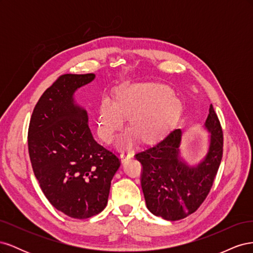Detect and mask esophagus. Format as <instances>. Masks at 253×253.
<instances>
[{
    "instance_id": "34e87169",
    "label": "esophagus",
    "mask_w": 253,
    "mask_h": 253,
    "mask_svg": "<svg viewBox=\"0 0 253 253\" xmlns=\"http://www.w3.org/2000/svg\"><path fill=\"white\" fill-rule=\"evenodd\" d=\"M120 157H121L122 163H124V162H126V160H127V159H129L131 157H133V153L129 152V151H122V152L120 153Z\"/></svg>"
}]
</instances>
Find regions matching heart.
Masks as SVG:
<instances>
[{
  "label": "heart",
  "instance_id": "1",
  "mask_svg": "<svg viewBox=\"0 0 253 253\" xmlns=\"http://www.w3.org/2000/svg\"><path fill=\"white\" fill-rule=\"evenodd\" d=\"M181 111L180 99L166 84H132L117 91L116 101L109 97L101 99L97 112L98 134L111 142L129 116L133 131L124 136L122 142L131 144L138 136L145 142L156 141L174 126Z\"/></svg>",
  "mask_w": 253,
  "mask_h": 253
}]
</instances>
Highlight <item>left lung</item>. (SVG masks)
<instances>
[{"label":"left lung","instance_id":"obj_1","mask_svg":"<svg viewBox=\"0 0 253 253\" xmlns=\"http://www.w3.org/2000/svg\"><path fill=\"white\" fill-rule=\"evenodd\" d=\"M205 126L210 132L209 151L197 167L179 158L180 128L152 147L135 154L141 164L140 182L148 209L167 220H178L194 213L208 196L223 157L224 137L212 104Z\"/></svg>","mask_w":253,"mask_h":253}]
</instances>
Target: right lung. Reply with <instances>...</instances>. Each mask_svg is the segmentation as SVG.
<instances>
[{
    "instance_id": "right-lung-1",
    "label": "right lung",
    "mask_w": 253,
    "mask_h": 253,
    "mask_svg": "<svg viewBox=\"0 0 253 253\" xmlns=\"http://www.w3.org/2000/svg\"><path fill=\"white\" fill-rule=\"evenodd\" d=\"M94 74H64L37 102L28 127V152L36 178L48 202L73 218H88L108 204L120 167L116 153L96 142L87 113L74 102Z\"/></svg>"
}]
</instances>
